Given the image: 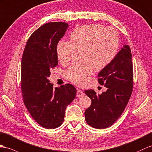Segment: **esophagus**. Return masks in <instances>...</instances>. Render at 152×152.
<instances>
[{"mask_svg":"<svg viewBox=\"0 0 152 152\" xmlns=\"http://www.w3.org/2000/svg\"><path fill=\"white\" fill-rule=\"evenodd\" d=\"M84 95V92L80 90H77V97H80Z\"/></svg>","mask_w":152,"mask_h":152,"instance_id":"obj_1","label":"esophagus"}]
</instances>
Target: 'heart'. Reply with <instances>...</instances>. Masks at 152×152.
Wrapping results in <instances>:
<instances>
[{"instance_id": "obj_1", "label": "heart", "mask_w": 152, "mask_h": 152, "mask_svg": "<svg viewBox=\"0 0 152 152\" xmlns=\"http://www.w3.org/2000/svg\"><path fill=\"white\" fill-rule=\"evenodd\" d=\"M119 46V33L112 27L87 24L76 28L69 40H61L56 48L57 57L62 64H68L74 50L79 51L80 61L65 72L66 79L76 85L86 84L94 69L105 68L117 55Z\"/></svg>"}]
</instances>
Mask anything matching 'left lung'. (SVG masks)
<instances>
[{
  "mask_svg": "<svg viewBox=\"0 0 152 152\" xmlns=\"http://www.w3.org/2000/svg\"><path fill=\"white\" fill-rule=\"evenodd\" d=\"M99 83L107 88L101 95L94 90L84 92L91 100L84 112L90 126L108 128L115 122L126 106L133 90L134 70L130 48L124 45L113 61L98 74Z\"/></svg>",
  "mask_w": 152,
  "mask_h": 152,
  "instance_id": "8db88e82",
  "label": "left lung"
}]
</instances>
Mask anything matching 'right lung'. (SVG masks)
I'll return each mask as SVG.
<instances>
[{"label":"right lung","mask_w":152,"mask_h":152,"mask_svg":"<svg viewBox=\"0 0 152 152\" xmlns=\"http://www.w3.org/2000/svg\"><path fill=\"white\" fill-rule=\"evenodd\" d=\"M68 24L61 22L44 24L28 39L21 62V89L23 101L34 120L47 129L63 123L66 107L75 98L72 84L53 87L50 70L58 64L55 48Z\"/></svg>","instance_id":"right-lung-1"}]
</instances>
